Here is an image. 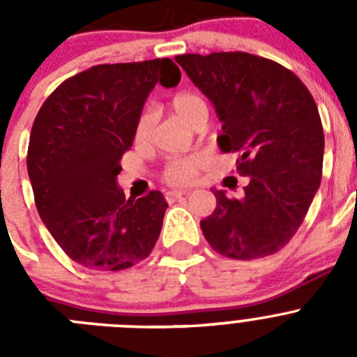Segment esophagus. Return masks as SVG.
I'll use <instances>...</instances> for the list:
<instances>
[{
  "instance_id": "obj_1",
  "label": "esophagus",
  "mask_w": 357,
  "mask_h": 357,
  "mask_svg": "<svg viewBox=\"0 0 357 357\" xmlns=\"http://www.w3.org/2000/svg\"><path fill=\"white\" fill-rule=\"evenodd\" d=\"M184 195H188V193H185V191H168V193H166V198H168L169 202H173V200H178V198H182Z\"/></svg>"
}]
</instances>
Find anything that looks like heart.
<instances>
[{
    "label": "heart",
    "instance_id": "obj_1",
    "mask_svg": "<svg viewBox=\"0 0 357 357\" xmlns=\"http://www.w3.org/2000/svg\"><path fill=\"white\" fill-rule=\"evenodd\" d=\"M169 109L191 127H195L198 121H207V116H209L207 102L202 94L195 93V91H181V93L173 94L169 100ZM151 127H153V116L151 112L144 110L135 123V141L144 143L150 139ZM202 168H204V159L198 155L173 159L164 169V181L168 184H189L191 181H195V176L202 172Z\"/></svg>",
    "mask_w": 357,
    "mask_h": 357
}]
</instances>
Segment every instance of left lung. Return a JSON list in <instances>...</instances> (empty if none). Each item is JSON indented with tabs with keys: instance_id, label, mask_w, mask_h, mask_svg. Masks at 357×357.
Listing matches in <instances>:
<instances>
[{
	"instance_id": "8db88e82",
	"label": "left lung",
	"mask_w": 357,
	"mask_h": 357,
	"mask_svg": "<svg viewBox=\"0 0 357 357\" xmlns=\"http://www.w3.org/2000/svg\"><path fill=\"white\" fill-rule=\"evenodd\" d=\"M222 121L218 146L238 155L243 198L214 191L216 209L202 232L218 254L259 259L286 247L320 188L324 128L301 78L245 52L175 56Z\"/></svg>"
}]
</instances>
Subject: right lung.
<instances>
[{"mask_svg": "<svg viewBox=\"0 0 357 357\" xmlns=\"http://www.w3.org/2000/svg\"><path fill=\"white\" fill-rule=\"evenodd\" d=\"M157 82L175 87L181 69L169 59L94 66L62 82L31 127L26 166L40 220L91 270L134 266L159 239L168 207L162 193L127 200L116 182Z\"/></svg>", "mask_w": 357, "mask_h": 357, "instance_id": "add662e5", "label": "right lung"}]
</instances>
